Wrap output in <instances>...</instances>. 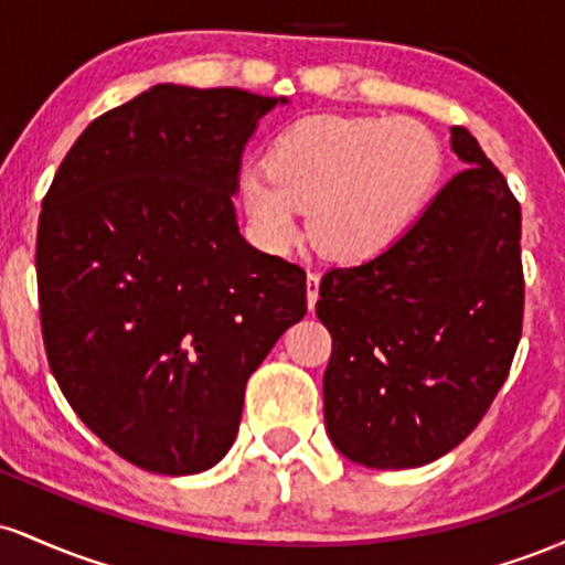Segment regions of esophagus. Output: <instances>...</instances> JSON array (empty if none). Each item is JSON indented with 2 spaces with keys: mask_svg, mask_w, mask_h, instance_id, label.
<instances>
[{
  "mask_svg": "<svg viewBox=\"0 0 565 565\" xmlns=\"http://www.w3.org/2000/svg\"><path fill=\"white\" fill-rule=\"evenodd\" d=\"M319 287H321V274L319 270H308V308H316V300H319Z\"/></svg>",
  "mask_w": 565,
  "mask_h": 565,
  "instance_id": "1",
  "label": "esophagus"
}]
</instances>
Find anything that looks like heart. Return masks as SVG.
Instances as JSON below:
<instances>
[{
	"label": "heart",
	"instance_id": "obj_1",
	"mask_svg": "<svg viewBox=\"0 0 565 565\" xmlns=\"http://www.w3.org/2000/svg\"><path fill=\"white\" fill-rule=\"evenodd\" d=\"M444 151L417 119L313 114L291 121L268 148V164L238 174V204L270 252L300 236L310 210L313 244L337 263H369L414 228L436 193Z\"/></svg>",
	"mask_w": 565,
	"mask_h": 565
}]
</instances>
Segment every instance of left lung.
Here are the masks:
<instances>
[{"instance_id": "left-lung-1", "label": "left lung", "mask_w": 565, "mask_h": 565, "mask_svg": "<svg viewBox=\"0 0 565 565\" xmlns=\"http://www.w3.org/2000/svg\"><path fill=\"white\" fill-rule=\"evenodd\" d=\"M451 151L468 167L391 252L321 278L323 419L364 468H419L462 444L521 340V204L465 127Z\"/></svg>"}]
</instances>
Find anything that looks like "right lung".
<instances>
[{"label":"right lung","instance_id":"1","mask_svg":"<svg viewBox=\"0 0 565 565\" xmlns=\"http://www.w3.org/2000/svg\"><path fill=\"white\" fill-rule=\"evenodd\" d=\"M287 97L157 84L97 116L42 201V337L63 395L127 462L228 454L244 387L308 310L305 270L238 233L242 153Z\"/></svg>","mask_w":565,"mask_h":565}]
</instances>
